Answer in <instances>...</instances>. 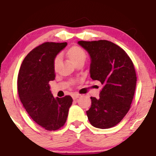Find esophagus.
<instances>
[{"instance_id":"obj_1","label":"esophagus","mask_w":156,"mask_h":156,"mask_svg":"<svg viewBox=\"0 0 156 156\" xmlns=\"http://www.w3.org/2000/svg\"><path fill=\"white\" fill-rule=\"evenodd\" d=\"M79 97H80V95H79V94H72V98H73V100L78 99V98H79Z\"/></svg>"}]
</instances>
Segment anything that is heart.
<instances>
[{
  "instance_id": "obj_1",
  "label": "heart",
  "mask_w": 156,
  "mask_h": 156,
  "mask_svg": "<svg viewBox=\"0 0 156 156\" xmlns=\"http://www.w3.org/2000/svg\"><path fill=\"white\" fill-rule=\"evenodd\" d=\"M67 55L69 59L74 64L80 62H85L87 59V53L84 51L83 49H82L80 47L78 46H73L67 51ZM62 61V57L60 55H57L53 61V68L54 69H56L61 63Z\"/></svg>"
}]
</instances>
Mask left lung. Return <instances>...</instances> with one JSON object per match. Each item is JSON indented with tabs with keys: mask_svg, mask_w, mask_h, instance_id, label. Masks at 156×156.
I'll return each instance as SVG.
<instances>
[{
	"mask_svg": "<svg viewBox=\"0 0 156 156\" xmlns=\"http://www.w3.org/2000/svg\"><path fill=\"white\" fill-rule=\"evenodd\" d=\"M78 44L90 56L91 78L103 86L98 99L91 98L87 117L95 128H112L126 115L133 101L136 85L133 62L125 51L109 41H78Z\"/></svg>",
	"mask_w": 156,
	"mask_h": 156,
	"instance_id": "1",
	"label": "left lung"
}]
</instances>
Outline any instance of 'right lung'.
<instances>
[{
	"label": "right lung",
	"instance_id": "right-lung-1",
	"mask_svg": "<svg viewBox=\"0 0 156 156\" xmlns=\"http://www.w3.org/2000/svg\"><path fill=\"white\" fill-rule=\"evenodd\" d=\"M67 42H45L26 55L20 68L17 89L23 107L36 123L48 130L59 129L66 122L73 99L52 94L49 81L55 79L53 61Z\"/></svg>",
	"mask_w": 156,
	"mask_h": 156
}]
</instances>
